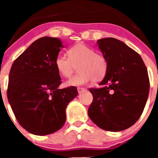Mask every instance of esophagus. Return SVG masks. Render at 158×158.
I'll return each mask as SVG.
<instances>
[{"instance_id":"esophagus-1","label":"esophagus","mask_w":158,"mask_h":158,"mask_svg":"<svg viewBox=\"0 0 158 158\" xmlns=\"http://www.w3.org/2000/svg\"><path fill=\"white\" fill-rule=\"evenodd\" d=\"M85 90H86V89L84 88H81V87L77 88V92H78V94H82V93L85 92Z\"/></svg>"}]
</instances>
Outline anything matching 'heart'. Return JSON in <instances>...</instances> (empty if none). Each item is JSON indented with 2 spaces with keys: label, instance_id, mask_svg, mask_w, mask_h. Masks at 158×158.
Segmentation results:
<instances>
[{
  "label": "heart",
  "instance_id": "obj_1",
  "mask_svg": "<svg viewBox=\"0 0 158 158\" xmlns=\"http://www.w3.org/2000/svg\"><path fill=\"white\" fill-rule=\"evenodd\" d=\"M68 56L59 54L55 59L58 73L64 77L72 76L77 67L79 73L66 82V85L78 86L92 81L94 83L104 78L108 62L101 53L83 43H78L68 49Z\"/></svg>",
  "mask_w": 158,
  "mask_h": 158
}]
</instances>
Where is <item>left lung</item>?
<instances>
[{
  "instance_id": "8db88e82",
  "label": "left lung",
  "mask_w": 158,
  "mask_h": 158,
  "mask_svg": "<svg viewBox=\"0 0 158 158\" xmlns=\"http://www.w3.org/2000/svg\"><path fill=\"white\" fill-rule=\"evenodd\" d=\"M108 70L99 88H90L94 99L88 109L92 122L103 130L120 131L135 124L148 101L150 81L139 54L114 38L97 41Z\"/></svg>"
}]
</instances>
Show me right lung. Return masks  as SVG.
<instances>
[{"mask_svg": "<svg viewBox=\"0 0 158 158\" xmlns=\"http://www.w3.org/2000/svg\"><path fill=\"white\" fill-rule=\"evenodd\" d=\"M63 45L57 38L34 42L13 63L7 97L19 124L31 134L47 135L63 126L68 103L78 94L75 86L59 89L55 59Z\"/></svg>", "mask_w": 158, "mask_h": 158, "instance_id": "obj_1", "label": "right lung"}]
</instances>
